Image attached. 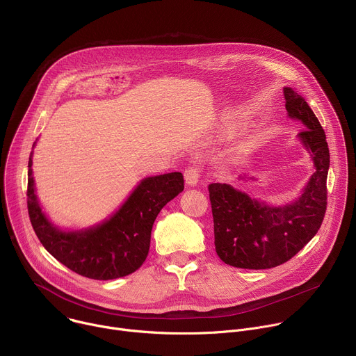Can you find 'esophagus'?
I'll return each instance as SVG.
<instances>
[{
  "mask_svg": "<svg viewBox=\"0 0 356 356\" xmlns=\"http://www.w3.org/2000/svg\"><path fill=\"white\" fill-rule=\"evenodd\" d=\"M184 178H185V184L188 186H196V184L200 178V170L197 167H188L184 171Z\"/></svg>",
  "mask_w": 356,
  "mask_h": 356,
  "instance_id": "1",
  "label": "esophagus"
}]
</instances>
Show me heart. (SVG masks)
Masks as SVG:
<instances>
[{
    "mask_svg": "<svg viewBox=\"0 0 356 356\" xmlns=\"http://www.w3.org/2000/svg\"><path fill=\"white\" fill-rule=\"evenodd\" d=\"M227 133H230V130H227V131H226V134H227Z\"/></svg>",
    "mask_w": 356,
    "mask_h": 356,
    "instance_id": "1",
    "label": "heart"
}]
</instances>
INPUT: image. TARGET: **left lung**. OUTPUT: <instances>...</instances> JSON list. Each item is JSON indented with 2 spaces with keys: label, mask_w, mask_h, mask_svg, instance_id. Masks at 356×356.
Here are the masks:
<instances>
[{
  "label": "left lung",
  "mask_w": 356,
  "mask_h": 356,
  "mask_svg": "<svg viewBox=\"0 0 356 356\" xmlns=\"http://www.w3.org/2000/svg\"><path fill=\"white\" fill-rule=\"evenodd\" d=\"M291 119L305 130L298 141L313 163V174L300 196L282 204L251 197L229 184H210L209 196L220 259L243 269H269L295 257L318 232L327 209L330 152L325 133L306 99L291 87L283 88ZM243 181H258L240 175Z\"/></svg>",
  "instance_id": "8db88e82"
}]
</instances>
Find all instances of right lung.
Returning <instances> with one entry per match:
<instances>
[{
	"mask_svg": "<svg viewBox=\"0 0 356 356\" xmlns=\"http://www.w3.org/2000/svg\"><path fill=\"white\" fill-rule=\"evenodd\" d=\"M32 159L33 152L28 163V211L32 227L49 254L90 279H118L143 265L156 218L184 191L181 172L146 177L109 218L84 229H61L50 220L39 203Z\"/></svg>",
	"mask_w": 356,
	"mask_h": 356,
	"instance_id": "1",
	"label": "right lung"
}]
</instances>
